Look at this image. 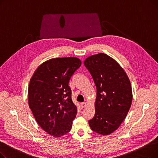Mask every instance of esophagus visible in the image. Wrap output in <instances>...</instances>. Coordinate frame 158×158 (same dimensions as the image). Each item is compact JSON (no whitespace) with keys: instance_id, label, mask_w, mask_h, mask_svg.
I'll return each mask as SVG.
<instances>
[{"instance_id":"1","label":"esophagus","mask_w":158,"mask_h":158,"mask_svg":"<svg viewBox=\"0 0 158 158\" xmlns=\"http://www.w3.org/2000/svg\"><path fill=\"white\" fill-rule=\"evenodd\" d=\"M86 102H81V106L82 108H84L85 107H86Z\"/></svg>"}]
</instances>
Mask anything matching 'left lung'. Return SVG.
Listing matches in <instances>:
<instances>
[{
    "label": "left lung",
    "mask_w": 158,
    "mask_h": 158,
    "mask_svg": "<svg viewBox=\"0 0 158 158\" xmlns=\"http://www.w3.org/2000/svg\"><path fill=\"white\" fill-rule=\"evenodd\" d=\"M84 64L97 88L95 113L88 121L89 127L98 134L110 135L119 127L131 107L130 81L119 64L107 54L91 56Z\"/></svg>",
    "instance_id": "1"
}]
</instances>
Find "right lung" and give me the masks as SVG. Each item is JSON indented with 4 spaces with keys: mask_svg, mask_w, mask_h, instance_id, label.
<instances>
[{
    "mask_svg": "<svg viewBox=\"0 0 158 158\" xmlns=\"http://www.w3.org/2000/svg\"><path fill=\"white\" fill-rule=\"evenodd\" d=\"M81 64L77 57L53 58L39 66L30 80V109L39 126L54 137L69 132L76 118L77 110L69 83Z\"/></svg>",
    "mask_w": 158,
    "mask_h": 158,
    "instance_id": "add662e5",
    "label": "right lung"
}]
</instances>
